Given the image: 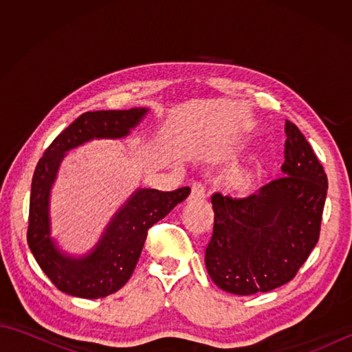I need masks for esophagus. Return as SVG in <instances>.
I'll return each mask as SVG.
<instances>
[{
	"instance_id": "34e87169",
	"label": "esophagus",
	"mask_w": 352,
	"mask_h": 352,
	"mask_svg": "<svg viewBox=\"0 0 352 352\" xmlns=\"http://www.w3.org/2000/svg\"><path fill=\"white\" fill-rule=\"evenodd\" d=\"M190 197L193 199H204L206 198V186L201 183V182H197L192 184V193Z\"/></svg>"
}]
</instances>
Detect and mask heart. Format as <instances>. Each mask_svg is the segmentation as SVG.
I'll return each mask as SVG.
<instances>
[{"mask_svg":"<svg viewBox=\"0 0 352 352\" xmlns=\"http://www.w3.org/2000/svg\"><path fill=\"white\" fill-rule=\"evenodd\" d=\"M252 180H254V172L250 169L242 168V169H236L231 172L228 177V184L234 189L245 190L250 188Z\"/></svg>","mask_w":352,"mask_h":352,"instance_id":"b5f03b06","label":"heart"}]
</instances>
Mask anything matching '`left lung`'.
Returning <instances> with one entry per match:
<instances>
[{
	"label": "left lung",
	"instance_id": "obj_1",
	"mask_svg": "<svg viewBox=\"0 0 352 352\" xmlns=\"http://www.w3.org/2000/svg\"><path fill=\"white\" fill-rule=\"evenodd\" d=\"M283 177L246 198L213 193L206 267L228 294L254 295L289 283L319 239L327 174L304 134L286 121Z\"/></svg>",
	"mask_w": 352,
	"mask_h": 352
}]
</instances>
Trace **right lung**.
<instances>
[{
	"instance_id": "right-lung-1",
	"label": "right lung",
	"mask_w": 352,
	"mask_h": 352,
	"mask_svg": "<svg viewBox=\"0 0 352 352\" xmlns=\"http://www.w3.org/2000/svg\"><path fill=\"white\" fill-rule=\"evenodd\" d=\"M146 113L145 107L86 111L52 140L37 163L30 195L27 242L45 275L65 294L98 300L118 292L138 265L148 230L189 197L190 188L172 192L138 189L85 256H69L51 237V188L66 153L94 139L129 136Z\"/></svg>"
}]
</instances>
